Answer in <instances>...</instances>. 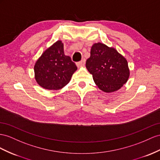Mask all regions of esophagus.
I'll return each instance as SVG.
<instances>
[{
	"mask_svg": "<svg viewBox=\"0 0 160 160\" xmlns=\"http://www.w3.org/2000/svg\"><path fill=\"white\" fill-rule=\"evenodd\" d=\"M86 63V60L84 59H83L82 60H81L79 62H78L76 64L78 66H82V65H84Z\"/></svg>",
	"mask_w": 160,
	"mask_h": 160,
	"instance_id": "34e87169",
	"label": "esophagus"
}]
</instances>
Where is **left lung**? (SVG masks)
<instances>
[{"label":"left lung","mask_w":160,"mask_h":160,"mask_svg":"<svg viewBox=\"0 0 160 160\" xmlns=\"http://www.w3.org/2000/svg\"><path fill=\"white\" fill-rule=\"evenodd\" d=\"M86 67L97 87L105 92L119 90L130 76L128 62L124 57L115 48L101 42L92 45Z\"/></svg>","instance_id":"8db88e82"}]
</instances>
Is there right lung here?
<instances>
[{"label": "right lung", "instance_id": "1", "mask_svg": "<svg viewBox=\"0 0 160 160\" xmlns=\"http://www.w3.org/2000/svg\"><path fill=\"white\" fill-rule=\"evenodd\" d=\"M76 69V65L70 57L65 55L63 44L58 40L36 61L35 79L45 89L59 90L69 83Z\"/></svg>", "mask_w": 160, "mask_h": 160}]
</instances>
